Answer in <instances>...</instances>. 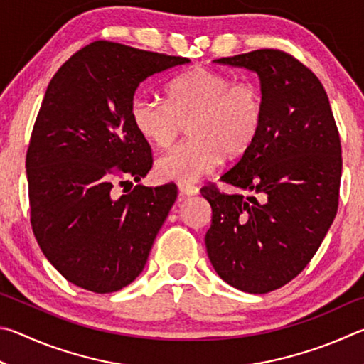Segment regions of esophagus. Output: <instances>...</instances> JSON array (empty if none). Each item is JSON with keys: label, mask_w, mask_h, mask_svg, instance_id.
<instances>
[{"label": "esophagus", "mask_w": 364, "mask_h": 364, "mask_svg": "<svg viewBox=\"0 0 364 364\" xmlns=\"http://www.w3.org/2000/svg\"><path fill=\"white\" fill-rule=\"evenodd\" d=\"M178 192H181L182 195H186V196H192V195L198 193L200 190H198V187L193 186V183L181 182V183H178Z\"/></svg>", "instance_id": "1"}]
</instances>
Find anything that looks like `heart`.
<instances>
[{
    "mask_svg": "<svg viewBox=\"0 0 364 364\" xmlns=\"http://www.w3.org/2000/svg\"><path fill=\"white\" fill-rule=\"evenodd\" d=\"M131 121L146 142L168 146L188 123V137L156 159L166 181L193 182L209 174L222 155H245L264 123V94L257 82L235 80L209 67H195L171 82L168 100L139 94L131 102Z\"/></svg>",
    "mask_w": 364,
    "mask_h": 364,
    "instance_id": "obj_1",
    "label": "heart"
}]
</instances>
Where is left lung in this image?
<instances>
[{"label": "left lung", "instance_id": "8db88e82", "mask_svg": "<svg viewBox=\"0 0 364 364\" xmlns=\"http://www.w3.org/2000/svg\"><path fill=\"white\" fill-rule=\"evenodd\" d=\"M260 76L264 123L256 142L201 195L213 208L205 238L219 277L265 294L288 284L315 256L339 206L341 136L328 94L309 67L279 49L215 59Z\"/></svg>", "mask_w": 364, "mask_h": 364}]
</instances>
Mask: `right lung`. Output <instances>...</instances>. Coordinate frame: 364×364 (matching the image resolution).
Segmentation results:
<instances>
[{"instance_id": "right-lung-1", "label": "right lung", "mask_w": 364, "mask_h": 364, "mask_svg": "<svg viewBox=\"0 0 364 364\" xmlns=\"http://www.w3.org/2000/svg\"><path fill=\"white\" fill-rule=\"evenodd\" d=\"M187 57L97 40L57 70L31 131L27 159L30 224L67 282L105 294L144 270L177 198L176 183L132 187L151 169L131 102L146 76ZM129 185L124 195L117 187Z\"/></svg>"}]
</instances>
